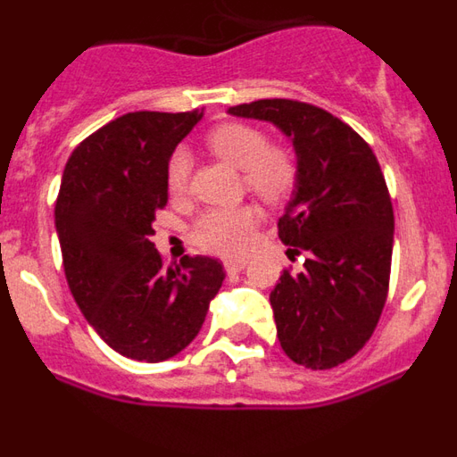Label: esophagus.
<instances>
[{
  "mask_svg": "<svg viewBox=\"0 0 457 457\" xmlns=\"http://www.w3.org/2000/svg\"><path fill=\"white\" fill-rule=\"evenodd\" d=\"M245 268H247V261H242V258L240 261H226L224 263V270L228 274H237L240 270H245Z\"/></svg>",
  "mask_w": 457,
  "mask_h": 457,
  "instance_id": "esophagus-1",
  "label": "esophagus"
}]
</instances>
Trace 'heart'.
Instances as JSON below:
<instances>
[{
  "mask_svg": "<svg viewBox=\"0 0 457 457\" xmlns=\"http://www.w3.org/2000/svg\"><path fill=\"white\" fill-rule=\"evenodd\" d=\"M208 146L226 162L245 169V185L263 201L284 199L295 183L293 157L278 146H270L263 130L245 123H226L208 135ZM192 157L185 148H176L167 162V187L171 194L187 189ZM261 215L253 205L205 210L192 226V240L204 252L220 256H237L252 245Z\"/></svg>",
  "mask_w": 457,
  "mask_h": 457,
  "instance_id": "b5f03b06",
  "label": "heart"
}]
</instances>
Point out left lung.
Listing matches in <instances>:
<instances>
[{
    "label": "left lung",
    "instance_id": "1",
    "mask_svg": "<svg viewBox=\"0 0 457 457\" xmlns=\"http://www.w3.org/2000/svg\"><path fill=\"white\" fill-rule=\"evenodd\" d=\"M228 114L270 120L297 155L293 199L278 217L288 256L270 293L277 337L295 364L325 370L364 348L386 302L394 208L378 157L348 123L325 109L272 98L236 104Z\"/></svg>",
    "mask_w": 457,
    "mask_h": 457
}]
</instances>
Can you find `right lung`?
<instances>
[{
    "instance_id": "1",
    "label": "right lung",
    "mask_w": 457,
    "mask_h": 457,
    "mask_svg": "<svg viewBox=\"0 0 457 457\" xmlns=\"http://www.w3.org/2000/svg\"><path fill=\"white\" fill-rule=\"evenodd\" d=\"M201 112H132L68 157L54 205L68 288L109 348L157 364L185 350L224 281L220 261L164 265L151 237L167 205V162Z\"/></svg>"
}]
</instances>
